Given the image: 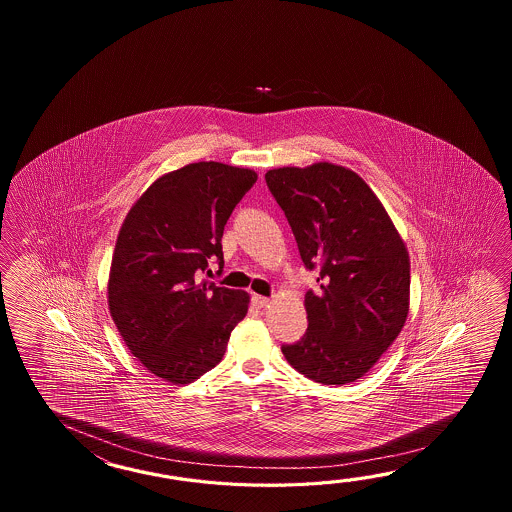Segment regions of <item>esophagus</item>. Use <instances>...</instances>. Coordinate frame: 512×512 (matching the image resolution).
Returning <instances> with one entry per match:
<instances>
[{
	"label": "esophagus",
	"instance_id": "1",
	"mask_svg": "<svg viewBox=\"0 0 512 512\" xmlns=\"http://www.w3.org/2000/svg\"><path fill=\"white\" fill-rule=\"evenodd\" d=\"M252 304L256 305L258 309H261V307L269 305V298H267V296H260V294H254V296H252Z\"/></svg>",
	"mask_w": 512,
	"mask_h": 512
}]
</instances>
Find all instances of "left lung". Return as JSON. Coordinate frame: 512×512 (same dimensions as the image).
Masks as SVG:
<instances>
[{"mask_svg": "<svg viewBox=\"0 0 512 512\" xmlns=\"http://www.w3.org/2000/svg\"><path fill=\"white\" fill-rule=\"evenodd\" d=\"M318 289L305 293L307 331L282 353L320 384L357 381L401 333L410 304V260L381 201L337 164L265 174Z\"/></svg>", "mask_w": 512, "mask_h": 512, "instance_id": "left-lung-1", "label": "left lung"}]
</instances>
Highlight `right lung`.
I'll use <instances>...</instances> for the list:
<instances>
[{
	"instance_id": "obj_1",
	"label": "right lung",
	"mask_w": 512,
	"mask_h": 512,
	"mask_svg": "<svg viewBox=\"0 0 512 512\" xmlns=\"http://www.w3.org/2000/svg\"><path fill=\"white\" fill-rule=\"evenodd\" d=\"M258 175L194 163L159 177L122 223L109 272L113 322L157 377L188 384L223 359L249 309L245 291L205 280L223 269L221 238Z\"/></svg>"
}]
</instances>
